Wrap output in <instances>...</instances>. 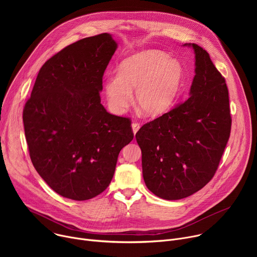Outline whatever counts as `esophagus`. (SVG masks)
<instances>
[{
  "label": "esophagus",
  "mask_w": 257,
  "mask_h": 257,
  "mask_svg": "<svg viewBox=\"0 0 257 257\" xmlns=\"http://www.w3.org/2000/svg\"><path fill=\"white\" fill-rule=\"evenodd\" d=\"M139 129H140V124H139L138 122H136V121H133V123H132V130H133V133L136 134V132H137Z\"/></svg>",
  "instance_id": "esophagus-1"
}]
</instances>
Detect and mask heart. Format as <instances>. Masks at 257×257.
I'll return each mask as SVG.
<instances>
[{
    "label": "heart",
    "instance_id": "heart-1",
    "mask_svg": "<svg viewBox=\"0 0 257 257\" xmlns=\"http://www.w3.org/2000/svg\"><path fill=\"white\" fill-rule=\"evenodd\" d=\"M184 80V70L176 59L160 51H143L124 59L118 74H109L103 90L109 109L127 112L135 88V100L149 116L167 113L175 103Z\"/></svg>",
    "mask_w": 257,
    "mask_h": 257
}]
</instances>
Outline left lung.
Here are the masks:
<instances>
[{"mask_svg":"<svg viewBox=\"0 0 257 257\" xmlns=\"http://www.w3.org/2000/svg\"><path fill=\"white\" fill-rule=\"evenodd\" d=\"M195 53L189 97L136 133L145 185L167 200L188 197L214 176L231 133L229 91L208 53Z\"/></svg>","mask_w":257,"mask_h":257,"instance_id":"left-lung-1","label":"left lung"}]
</instances>
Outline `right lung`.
Instances as JSON below:
<instances>
[{"label": "right lung", "mask_w": 257, "mask_h": 257, "mask_svg": "<svg viewBox=\"0 0 257 257\" xmlns=\"http://www.w3.org/2000/svg\"><path fill=\"white\" fill-rule=\"evenodd\" d=\"M116 50L108 33L64 48L43 65L24 105L32 165L63 197L87 200L104 191L119 153L134 137L130 119L100 103L103 73Z\"/></svg>", "instance_id": "right-lung-1"}]
</instances>
